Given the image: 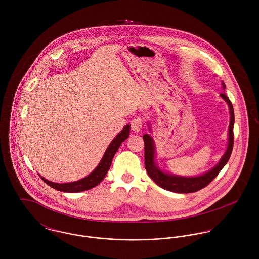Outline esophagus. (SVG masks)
<instances>
[{
	"label": "esophagus",
	"mask_w": 259,
	"mask_h": 259,
	"mask_svg": "<svg viewBox=\"0 0 259 259\" xmlns=\"http://www.w3.org/2000/svg\"><path fill=\"white\" fill-rule=\"evenodd\" d=\"M143 124H144V121L141 117H135L131 122L132 130L136 133H139L143 128Z\"/></svg>",
	"instance_id": "34e87169"
}]
</instances>
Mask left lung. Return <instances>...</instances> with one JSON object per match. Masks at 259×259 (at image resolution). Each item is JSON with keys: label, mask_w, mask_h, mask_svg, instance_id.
I'll list each match as a JSON object with an SVG mask.
<instances>
[{"label": "left lung", "mask_w": 259, "mask_h": 259, "mask_svg": "<svg viewBox=\"0 0 259 259\" xmlns=\"http://www.w3.org/2000/svg\"><path fill=\"white\" fill-rule=\"evenodd\" d=\"M222 88L225 89V84L222 81ZM221 97L226 102L229 108L230 113V121L228 126V144L227 148L220 159L219 163L209 169L208 171L204 172L203 175L197 176V177H182L177 176L172 174L165 172L161 170L155 161V146L153 139L150 135L146 134L143 136L144 142H145V166L148 171L149 178L163 189L178 192V193H189V192H195L200 190L201 188L205 187L209 185L217 176L221 172L223 166L227 163L231 152L233 148V125H234V111L233 107L229 99L226 97V95L223 93L221 94ZM148 130L151 132L149 123H148Z\"/></svg>", "instance_id": "left-lung-1"}]
</instances>
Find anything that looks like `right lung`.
Returning a JSON list of instances; mask_svg holds the SVG:
<instances>
[{
    "label": "right lung",
    "instance_id": "right-lung-1",
    "mask_svg": "<svg viewBox=\"0 0 259 259\" xmlns=\"http://www.w3.org/2000/svg\"><path fill=\"white\" fill-rule=\"evenodd\" d=\"M130 131H131V125L127 124L117 134V136L111 141L110 146L107 148V150H106L105 154L103 155V158L101 159L98 166L85 178H83L79 181H76V182L68 183V184H56V183L50 182L39 176L40 179L47 185H50L51 187H53L57 190H60V191H64V192H80V191H84V190H88V189H91V188L97 186L107 176V174L111 167V160H112L115 152L120 147L121 143L124 142L128 138Z\"/></svg>",
    "mask_w": 259,
    "mask_h": 259
}]
</instances>
